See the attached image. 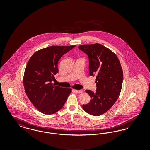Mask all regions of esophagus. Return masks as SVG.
<instances>
[{
  "instance_id": "obj_1",
  "label": "esophagus",
  "mask_w": 150,
  "mask_h": 150,
  "mask_svg": "<svg viewBox=\"0 0 150 150\" xmlns=\"http://www.w3.org/2000/svg\"><path fill=\"white\" fill-rule=\"evenodd\" d=\"M75 93H80L83 92V90H74Z\"/></svg>"
}]
</instances>
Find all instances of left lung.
Wrapping results in <instances>:
<instances>
[{
	"mask_svg": "<svg viewBox=\"0 0 150 150\" xmlns=\"http://www.w3.org/2000/svg\"><path fill=\"white\" fill-rule=\"evenodd\" d=\"M79 49L88 55L90 76H96L97 89L86 92L90 102L83 105L89 114L100 116L111 108L120 93L123 72L118 58L111 50L100 44L81 45Z\"/></svg>",
	"mask_w": 150,
	"mask_h": 150,
	"instance_id": "left-lung-1",
	"label": "left lung"
}]
</instances>
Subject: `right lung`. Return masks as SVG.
I'll return each instance as SVG.
<instances>
[{
    "label": "right lung",
    "mask_w": 150,
    "mask_h": 150,
    "mask_svg": "<svg viewBox=\"0 0 150 150\" xmlns=\"http://www.w3.org/2000/svg\"><path fill=\"white\" fill-rule=\"evenodd\" d=\"M75 47L50 46L36 52L28 61L23 76L25 91L34 106L44 114H53L62 108L71 92L52 81L58 72V61Z\"/></svg>",
    "instance_id": "1"
}]
</instances>
